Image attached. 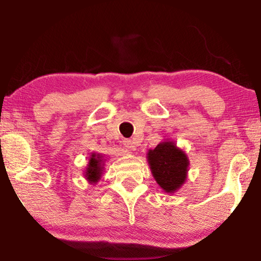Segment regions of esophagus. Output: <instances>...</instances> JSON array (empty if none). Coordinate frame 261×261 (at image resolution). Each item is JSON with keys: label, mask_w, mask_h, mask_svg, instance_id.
Segmentation results:
<instances>
[{"label": "esophagus", "mask_w": 261, "mask_h": 261, "mask_svg": "<svg viewBox=\"0 0 261 261\" xmlns=\"http://www.w3.org/2000/svg\"><path fill=\"white\" fill-rule=\"evenodd\" d=\"M123 145H124V147H125L130 153H131L132 151H135L136 147H137V145H136L135 141L131 140V139H125L124 141H123Z\"/></svg>", "instance_id": "obj_1"}]
</instances>
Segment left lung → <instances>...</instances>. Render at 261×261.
<instances>
[{"label": "left lung", "instance_id": "left-lung-1", "mask_svg": "<svg viewBox=\"0 0 261 261\" xmlns=\"http://www.w3.org/2000/svg\"><path fill=\"white\" fill-rule=\"evenodd\" d=\"M147 161L153 177L167 193L177 191L187 179L189 159L173 141H162L149 149Z\"/></svg>", "mask_w": 261, "mask_h": 261}]
</instances>
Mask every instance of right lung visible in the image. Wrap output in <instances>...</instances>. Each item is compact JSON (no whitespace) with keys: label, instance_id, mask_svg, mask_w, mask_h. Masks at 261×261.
I'll use <instances>...</instances> for the list:
<instances>
[{"label":"right lung","instance_id":"obj_1","mask_svg":"<svg viewBox=\"0 0 261 261\" xmlns=\"http://www.w3.org/2000/svg\"><path fill=\"white\" fill-rule=\"evenodd\" d=\"M103 156L100 154L92 153L88 161L87 168L85 170V177L91 184H95L99 182L103 171Z\"/></svg>","mask_w":261,"mask_h":261}]
</instances>
